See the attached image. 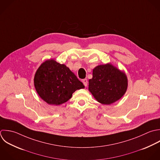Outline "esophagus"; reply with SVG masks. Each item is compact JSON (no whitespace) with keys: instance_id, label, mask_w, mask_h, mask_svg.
Returning <instances> with one entry per match:
<instances>
[{"instance_id":"34e87169","label":"esophagus","mask_w":160,"mask_h":160,"mask_svg":"<svg viewBox=\"0 0 160 160\" xmlns=\"http://www.w3.org/2000/svg\"><path fill=\"white\" fill-rule=\"evenodd\" d=\"M82 82H83V85L85 86V87H87V84H88V80H87V79H83V80H82Z\"/></svg>"}]
</instances>
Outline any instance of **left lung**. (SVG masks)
Segmentation results:
<instances>
[{
  "instance_id": "left-lung-1",
  "label": "left lung",
  "mask_w": 160,
  "mask_h": 160,
  "mask_svg": "<svg viewBox=\"0 0 160 160\" xmlns=\"http://www.w3.org/2000/svg\"><path fill=\"white\" fill-rule=\"evenodd\" d=\"M93 77L88 81V90L97 102L111 105L126 93L128 78L125 73L110 63L93 69Z\"/></svg>"
}]
</instances>
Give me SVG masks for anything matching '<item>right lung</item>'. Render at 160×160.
I'll return each instance as SVG.
<instances>
[{"mask_svg": "<svg viewBox=\"0 0 160 160\" xmlns=\"http://www.w3.org/2000/svg\"><path fill=\"white\" fill-rule=\"evenodd\" d=\"M33 83L39 97L52 105L67 102L76 90L85 88L68 67L53 59L47 60L40 65Z\"/></svg>", "mask_w": 160, "mask_h": 160, "instance_id": "add662e5", "label": "right lung"}]
</instances>
